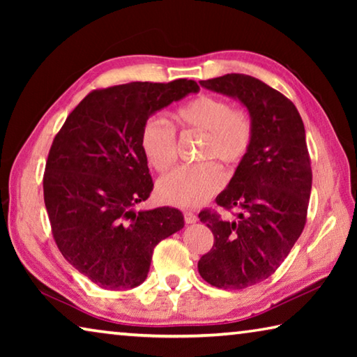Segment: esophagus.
<instances>
[{"label":"esophagus","instance_id":"34e87169","mask_svg":"<svg viewBox=\"0 0 357 357\" xmlns=\"http://www.w3.org/2000/svg\"><path fill=\"white\" fill-rule=\"evenodd\" d=\"M184 220H185L187 225H192V223H197L198 222V217L193 214V213H190V211H185V213H184Z\"/></svg>","mask_w":357,"mask_h":357}]
</instances>
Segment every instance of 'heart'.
<instances>
[{
	"label": "heart",
	"mask_w": 357,
	"mask_h": 357,
	"mask_svg": "<svg viewBox=\"0 0 357 357\" xmlns=\"http://www.w3.org/2000/svg\"><path fill=\"white\" fill-rule=\"evenodd\" d=\"M176 123L184 129L204 134L200 149L203 160H219L227 165H238L247 155L253 138L250 114L231 108L227 100L200 96L181 107ZM142 149L149 165L164 173L176 160V134L170 123L162 118H149L142 130ZM225 183V174L215 162L183 165L160 181L159 198L179 208H197L215 195Z\"/></svg>",
	"instance_id": "b5f03b06"
}]
</instances>
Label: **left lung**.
<instances>
[{"instance_id":"obj_1","label":"left lung","mask_w":357,"mask_h":357,"mask_svg":"<svg viewBox=\"0 0 357 357\" xmlns=\"http://www.w3.org/2000/svg\"><path fill=\"white\" fill-rule=\"evenodd\" d=\"M200 84L239 100L253 123L249 153L215 198L239 213L233 220L198 214L214 234L198 273L213 287L243 289L274 274L304 229L312 190L305 129L293 102L255 77L227 74Z\"/></svg>"}]
</instances>
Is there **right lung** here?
I'll use <instances>...</instances> for the list:
<instances>
[{"instance_id":"obj_1","label":"right lung","mask_w":357,"mask_h":357,"mask_svg":"<svg viewBox=\"0 0 357 357\" xmlns=\"http://www.w3.org/2000/svg\"><path fill=\"white\" fill-rule=\"evenodd\" d=\"M198 91L184 78L96 89L53 140L44 174L53 238L63 257L100 288L142 285L154 247L184 227L176 208L135 211L154 187L140 138L154 113Z\"/></svg>"}]
</instances>
